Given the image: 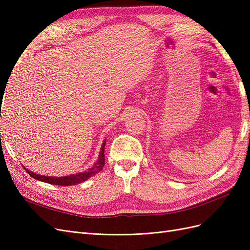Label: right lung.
I'll use <instances>...</instances> for the list:
<instances>
[{
    "label": "right lung",
    "mask_w": 250,
    "mask_h": 250,
    "mask_svg": "<svg viewBox=\"0 0 250 250\" xmlns=\"http://www.w3.org/2000/svg\"><path fill=\"white\" fill-rule=\"evenodd\" d=\"M105 143L103 142L102 147L100 150V154H99V158L98 161L94 164V166L92 168L87 169L85 172H81V173H77V174H71L69 176H62V177H53V176H43V175H40V174H35L31 171H29L28 169H26L24 167V169L26 170V172L29 174L30 176H32L34 179L40 180V181H43V183L47 184H51V185H56V186H74V185H78L80 183H83V181L87 180L88 178H90L92 176H94L95 174L99 173L105 164V155H104V148H105Z\"/></svg>",
    "instance_id": "1"
}]
</instances>
